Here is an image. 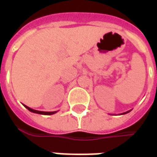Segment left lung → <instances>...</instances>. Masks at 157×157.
I'll use <instances>...</instances> for the list:
<instances>
[{"instance_id":"8db88e82","label":"left lung","mask_w":157,"mask_h":157,"mask_svg":"<svg viewBox=\"0 0 157 157\" xmlns=\"http://www.w3.org/2000/svg\"><path fill=\"white\" fill-rule=\"evenodd\" d=\"M132 110H130V111H127V112H124V113H120V114H125V113H130Z\"/></svg>"}]
</instances>
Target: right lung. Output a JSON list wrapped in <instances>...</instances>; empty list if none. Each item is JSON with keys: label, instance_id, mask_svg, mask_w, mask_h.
<instances>
[{"label": "right lung", "instance_id": "add662e5", "mask_svg": "<svg viewBox=\"0 0 157 157\" xmlns=\"http://www.w3.org/2000/svg\"><path fill=\"white\" fill-rule=\"evenodd\" d=\"M25 105V107L26 109H28L30 112H32V113H38V114H43V115H52L54 114V113H56L57 111H55V112H42V111H37V110H34L33 108H31L29 106H27V105Z\"/></svg>", "mask_w": 157, "mask_h": 157}]
</instances>
